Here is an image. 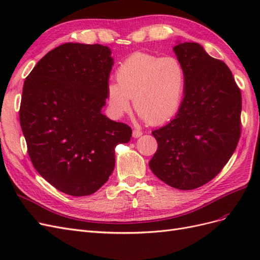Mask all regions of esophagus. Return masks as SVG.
Here are the masks:
<instances>
[{
	"mask_svg": "<svg viewBox=\"0 0 260 260\" xmlns=\"http://www.w3.org/2000/svg\"><path fill=\"white\" fill-rule=\"evenodd\" d=\"M141 136H142V131H140V130H133V132H132V137H133V138L138 139V138H140Z\"/></svg>",
	"mask_w": 260,
	"mask_h": 260,
	"instance_id": "esophagus-1",
	"label": "esophagus"
}]
</instances>
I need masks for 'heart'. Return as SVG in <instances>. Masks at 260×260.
<instances>
[{
	"mask_svg": "<svg viewBox=\"0 0 260 260\" xmlns=\"http://www.w3.org/2000/svg\"><path fill=\"white\" fill-rule=\"evenodd\" d=\"M116 80L107 85L112 113L117 117L128 113L133 100L141 118L158 125L171 119L182 104L186 73L176 57L135 53L118 67Z\"/></svg>",
	"mask_w": 260,
	"mask_h": 260,
	"instance_id": "heart-1",
	"label": "heart"
}]
</instances>
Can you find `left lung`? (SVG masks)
Wrapping results in <instances>:
<instances>
[{"mask_svg": "<svg viewBox=\"0 0 260 260\" xmlns=\"http://www.w3.org/2000/svg\"><path fill=\"white\" fill-rule=\"evenodd\" d=\"M186 73L185 92L169 123L152 135L158 148L153 174L178 190H194L214 179L229 161L241 136V90L223 61L195 42H178Z\"/></svg>", "mask_w": 260, "mask_h": 260, "instance_id": "1", "label": "left lung"}]
</instances>
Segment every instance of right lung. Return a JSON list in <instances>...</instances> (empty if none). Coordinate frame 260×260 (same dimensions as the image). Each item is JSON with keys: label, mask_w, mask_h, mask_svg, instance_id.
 Segmentation results:
<instances>
[{"label": "right lung", "mask_w": 260, "mask_h": 260, "mask_svg": "<svg viewBox=\"0 0 260 260\" xmlns=\"http://www.w3.org/2000/svg\"><path fill=\"white\" fill-rule=\"evenodd\" d=\"M112 51L65 43L43 56L26 78L19 120L36 170L72 196L96 192L115 168V147L132 130L102 114Z\"/></svg>", "instance_id": "1"}]
</instances>
